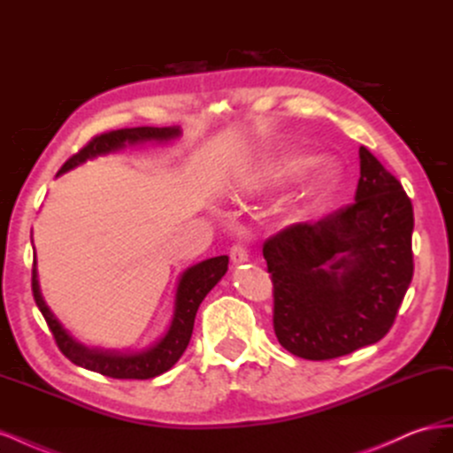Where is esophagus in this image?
<instances>
[{
    "label": "esophagus",
    "mask_w": 453,
    "mask_h": 453,
    "mask_svg": "<svg viewBox=\"0 0 453 453\" xmlns=\"http://www.w3.org/2000/svg\"><path fill=\"white\" fill-rule=\"evenodd\" d=\"M230 258L232 263H234V266L248 263V250H245L243 245H234V248L230 250Z\"/></svg>",
    "instance_id": "34e87169"
}]
</instances>
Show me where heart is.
<instances>
[{"instance_id":"1","label":"heart","mask_w":453,"mask_h":453,"mask_svg":"<svg viewBox=\"0 0 453 453\" xmlns=\"http://www.w3.org/2000/svg\"><path fill=\"white\" fill-rule=\"evenodd\" d=\"M306 166H308V162L304 158H293L285 168H287V172H291V173H300Z\"/></svg>"}]
</instances>
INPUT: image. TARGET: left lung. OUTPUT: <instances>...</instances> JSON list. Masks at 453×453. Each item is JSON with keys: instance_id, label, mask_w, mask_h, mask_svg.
I'll return each instance as SVG.
<instances>
[{"instance_id": "obj_1", "label": "left lung", "mask_w": 453, "mask_h": 453, "mask_svg": "<svg viewBox=\"0 0 453 453\" xmlns=\"http://www.w3.org/2000/svg\"><path fill=\"white\" fill-rule=\"evenodd\" d=\"M355 202L263 245L273 283V331L296 357L325 361L389 333L414 276V210L366 147Z\"/></svg>"}]
</instances>
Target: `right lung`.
<instances>
[{
  "label": "right lung",
  "instance_id": "obj_1",
  "mask_svg": "<svg viewBox=\"0 0 453 453\" xmlns=\"http://www.w3.org/2000/svg\"><path fill=\"white\" fill-rule=\"evenodd\" d=\"M181 130L180 127H138V128H125L107 132L102 135H96L88 145L79 150L67 160L62 170L57 175L70 172L81 164L92 160L96 157L117 153V150L125 149L127 145H140L147 142L157 143H168L175 138H180ZM37 260L34 255V270H32V291L35 304L43 313V318L50 328V333L57 340V346L60 351L70 359L73 365L83 366L92 372H98L109 378L117 380H149L155 378L170 370L187 349L190 334H193L196 311L213 287L221 281V278L228 270V257H213L208 260L187 268L180 280H177V291H175V304L173 315L168 331L164 333L153 346H149L142 351H117V349H104V348H88L77 342L60 321L54 318V313L45 304L43 295L39 289L37 280Z\"/></svg>",
  "mask_w": 453,
  "mask_h": 453
}]
</instances>
